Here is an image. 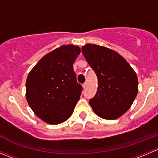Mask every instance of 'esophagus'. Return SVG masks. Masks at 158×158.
Instances as JSON below:
<instances>
[{
    "instance_id": "esophagus-1",
    "label": "esophagus",
    "mask_w": 158,
    "mask_h": 158,
    "mask_svg": "<svg viewBox=\"0 0 158 158\" xmlns=\"http://www.w3.org/2000/svg\"><path fill=\"white\" fill-rule=\"evenodd\" d=\"M82 87H83V89H86V87H87V83H86V82H85V83L82 84Z\"/></svg>"
}]
</instances>
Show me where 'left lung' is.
I'll list each match as a JSON object with an SVG mask.
<instances>
[{
	"instance_id": "8db88e82",
	"label": "left lung",
	"mask_w": 158,
	"mask_h": 158,
	"mask_svg": "<svg viewBox=\"0 0 158 158\" xmlns=\"http://www.w3.org/2000/svg\"><path fill=\"white\" fill-rule=\"evenodd\" d=\"M82 52L98 78V89L89 104L95 114L113 120L126 112L138 94L137 75L115 51L86 44Z\"/></svg>"
}]
</instances>
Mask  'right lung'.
<instances>
[{
    "label": "right lung",
    "instance_id": "1",
    "mask_svg": "<svg viewBox=\"0 0 158 158\" xmlns=\"http://www.w3.org/2000/svg\"><path fill=\"white\" fill-rule=\"evenodd\" d=\"M79 53L78 46H62L44 56L28 75L27 102L47 123L58 125L67 120L80 98L82 87L73 70Z\"/></svg>",
    "mask_w": 158,
    "mask_h": 158
}]
</instances>
